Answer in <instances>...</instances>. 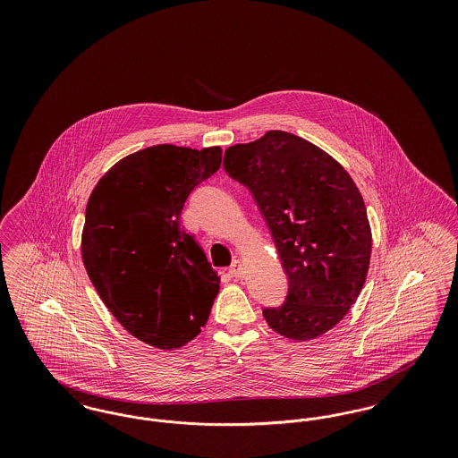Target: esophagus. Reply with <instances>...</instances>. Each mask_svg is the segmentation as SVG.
I'll list each match as a JSON object with an SVG mask.
<instances>
[{"label":"esophagus","instance_id":"1","mask_svg":"<svg viewBox=\"0 0 458 458\" xmlns=\"http://www.w3.org/2000/svg\"><path fill=\"white\" fill-rule=\"evenodd\" d=\"M230 275L233 276V278H243L245 276V269H243V264L240 261L232 262V266H230Z\"/></svg>","mask_w":458,"mask_h":458}]
</instances>
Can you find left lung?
Returning a JSON list of instances; mask_svg holds the SVG:
<instances>
[{"instance_id":"1","label":"left lung","mask_w":458,"mask_h":458,"mask_svg":"<svg viewBox=\"0 0 458 458\" xmlns=\"http://www.w3.org/2000/svg\"><path fill=\"white\" fill-rule=\"evenodd\" d=\"M223 166L252 192L288 276L284 304L262 310L267 327L295 342L325 335L369 271L372 233L355 182L327 151L284 131L228 148Z\"/></svg>"}]
</instances>
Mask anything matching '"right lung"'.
I'll return each instance as SVG.
<instances>
[{"instance_id": "add662e5", "label": "right lung", "mask_w": 458, "mask_h": 458, "mask_svg": "<svg viewBox=\"0 0 458 458\" xmlns=\"http://www.w3.org/2000/svg\"><path fill=\"white\" fill-rule=\"evenodd\" d=\"M219 165V146L159 144L114 163L89 197L81 242L89 278L116 321L154 349L194 340L218 295V275L180 215Z\"/></svg>"}]
</instances>
